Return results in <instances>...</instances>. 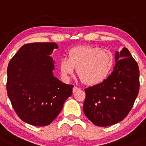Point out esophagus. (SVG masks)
Instances as JSON below:
<instances>
[{"mask_svg": "<svg viewBox=\"0 0 146 146\" xmlns=\"http://www.w3.org/2000/svg\"><path fill=\"white\" fill-rule=\"evenodd\" d=\"M79 88H77V87H76V86H74L73 88V90H72V92H73V93H75L76 92H77V91H78L79 90Z\"/></svg>", "mask_w": 146, "mask_h": 146, "instance_id": "34e87169", "label": "esophagus"}]
</instances>
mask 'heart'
<instances>
[{
	"label": "heart",
	"instance_id": "obj_1",
	"mask_svg": "<svg viewBox=\"0 0 146 146\" xmlns=\"http://www.w3.org/2000/svg\"><path fill=\"white\" fill-rule=\"evenodd\" d=\"M114 65V56L108 50L92 45H78L70 49L68 58L58 63L62 77L68 80L75 68L78 76L86 86H94L104 81Z\"/></svg>",
	"mask_w": 146,
	"mask_h": 146
}]
</instances>
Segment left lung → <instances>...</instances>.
<instances>
[{"instance_id":"1","label":"left lung","mask_w":146,"mask_h":146,"mask_svg":"<svg viewBox=\"0 0 146 146\" xmlns=\"http://www.w3.org/2000/svg\"><path fill=\"white\" fill-rule=\"evenodd\" d=\"M116 65L111 74L100 84L85 90V115L101 127L121 121L133 106L139 90V70L125 47L115 54Z\"/></svg>"}]
</instances>
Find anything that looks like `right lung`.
Listing matches in <instances>:
<instances>
[{
	"label": "right lung",
	"mask_w": 146,
	"mask_h": 146,
	"mask_svg": "<svg viewBox=\"0 0 146 146\" xmlns=\"http://www.w3.org/2000/svg\"><path fill=\"white\" fill-rule=\"evenodd\" d=\"M57 48L55 42L25 44L8 65V97L19 117L30 125H50L72 94L73 86L54 76L50 55Z\"/></svg>",
	"instance_id": "1"
}]
</instances>
